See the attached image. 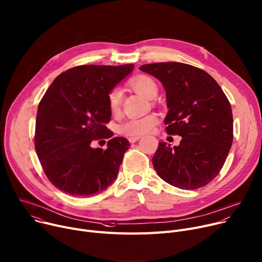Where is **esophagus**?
<instances>
[{"label":"esophagus","instance_id":"1","mask_svg":"<svg viewBox=\"0 0 262 262\" xmlns=\"http://www.w3.org/2000/svg\"><path fill=\"white\" fill-rule=\"evenodd\" d=\"M140 138V136H130L129 138H128V140L129 142L131 143V144H133V143H135V142H137V140Z\"/></svg>","mask_w":262,"mask_h":262}]
</instances>
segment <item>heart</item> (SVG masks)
I'll return each mask as SVG.
<instances>
[{"label":"heart","mask_w":262,"mask_h":262,"mask_svg":"<svg viewBox=\"0 0 262 262\" xmlns=\"http://www.w3.org/2000/svg\"><path fill=\"white\" fill-rule=\"evenodd\" d=\"M129 85L131 88L139 93L140 95L145 96L148 99H152L157 95L158 88L155 80L148 75H137L133 77ZM108 107L112 113H117L120 109L123 100V91L118 87L112 88L107 96ZM158 122V118L155 114H148L140 118H130L126 120L118 127L119 133L128 136H138L152 131L155 125Z\"/></svg>","instance_id":"obj_1"}]
</instances>
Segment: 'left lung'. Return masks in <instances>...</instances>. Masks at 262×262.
Here are the masks:
<instances>
[{
  "mask_svg": "<svg viewBox=\"0 0 262 262\" xmlns=\"http://www.w3.org/2000/svg\"><path fill=\"white\" fill-rule=\"evenodd\" d=\"M139 69L163 83L169 108L166 132L183 137L173 148L158 144L152 158L156 173L183 190L208 185L223 169L233 143L228 97L208 72L192 65L165 62Z\"/></svg>",
  "mask_w": 262,
  "mask_h": 262,
  "instance_id": "left-lung-1",
  "label": "left lung"
}]
</instances>
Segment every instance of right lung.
Returning a JSON list of instances; mask_svg holds the SVG:
<instances>
[{
    "mask_svg": "<svg viewBox=\"0 0 262 262\" xmlns=\"http://www.w3.org/2000/svg\"><path fill=\"white\" fill-rule=\"evenodd\" d=\"M134 65H82L59 74L38 104L34 147L39 163L58 190L90 196L108 188L118 174L130 144L112 137L107 96ZM111 138L106 150L93 140Z\"/></svg>",
    "mask_w": 262,
    "mask_h": 262,
    "instance_id": "add662e5",
    "label": "right lung"
}]
</instances>
